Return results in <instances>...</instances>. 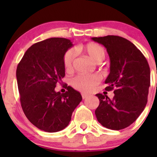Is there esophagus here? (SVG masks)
I'll list each match as a JSON object with an SVG mask.
<instances>
[{
  "instance_id": "obj_1",
  "label": "esophagus",
  "mask_w": 157,
  "mask_h": 157,
  "mask_svg": "<svg viewBox=\"0 0 157 157\" xmlns=\"http://www.w3.org/2000/svg\"><path fill=\"white\" fill-rule=\"evenodd\" d=\"M87 97H88V95L84 94V93H82V98H83V99H85L86 98H87Z\"/></svg>"
}]
</instances>
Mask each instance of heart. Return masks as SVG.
Segmentation results:
<instances>
[{"mask_svg":"<svg viewBox=\"0 0 157 157\" xmlns=\"http://www.w3.org/2000/svg\"><path fill=\"white\" fill-rule=\"evenodd\" d=\"M77 50L87 55L96 62H100L105 58V51L99 44L89 42L85 45H79ZM75 54L73 49H69L64 53L63 57V64L66 71H71L73 67ZM101 76L98 74H79L71 80L73 87L85 93H92L101 82Z\"/></svg>","mask_w":157,"mask_h":157,"instance_id":"b5f03b06","label":"heart"}]
</instances>
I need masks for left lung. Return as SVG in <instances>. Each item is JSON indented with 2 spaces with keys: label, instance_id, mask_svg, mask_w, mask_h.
<instances>
[{
  "label": "left lung",
  "instance_id": "left-lung-1",
  "mask_svg": "<svg viewBox=\"0 0 157 157\" xmlns=\"http://www.w3.org/2000/svg\"><path fill=\"white\" fill-rule=\"evenodd\" d=\"M106 48L110 73L105 90H114L113 99L98 93L99 105L95 111L98 121L112 130L131 125L144 109L150 85V70L146 58L132 42L118 36L93 37Z\"/></svg>",
  "mask_w": 157,
  "mask_h": 157
}]
</instances>
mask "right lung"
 Returning <instances> with one entry per match:
<instances>
[{
  "label": "right lung",
  "instance_id": "1",
  "mask_svg": "<svg viewBox=\"0 0 157 157\" xmlns=\"http://www.w3.org/2000/svg\"><path fill=\"white\" fill-rule=\"evenodd\" d=\"M72 45L71 40L64 38L37 42L27 49L17 66L23 112L33 125L46 132H57L67 127L82 100L80 93L67 85L64 93L55 90L65 76L63 57Z\"/></svg>",
  "mask_w": 157,
  "mask_h": 157
}]
</instances>
